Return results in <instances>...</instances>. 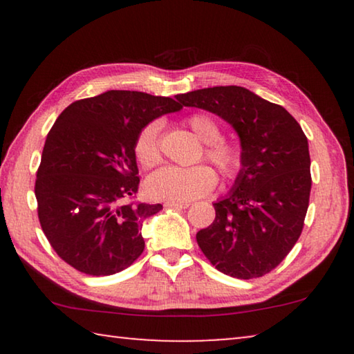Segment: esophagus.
<instances>
[{
  "mask_svg": "<svg viewBox=\"0 0 354 354\" xmlns=\"http://www.w3.org/2000/svg\"><path fill=\"white\" fill-rule=\"evenodd\" d=\"M190 205L189 203H165V207H173V209H187Z\"/></svg>",
  "mask_w": 354,
  "mask_h": 354,
  "instance_id": "obj_1",
  "label": "esophagus"
}]
</instances>
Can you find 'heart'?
<instances>
[{
	"label": "heart",
	"mask_w": 354,
	"mask_h": 354,
	"mask_svg": "<svg viewBox=\"0 0 354 354\" xmlns=\"http://www.w3.org/2000/svg\"><path fill=\"white\" fill-rule=\"evenodd\" d=\"M187 127L206 143L205 158L220 171L226 181H234L245 169V151L241 143L225 140L220 123L209 113H192L185 118ZM133 153L142 169H153L162 159L160 156V123L148 122L139 129ZM218 178L207 165L165 167L147 179V195L167 203H187L203 198L217 187Z\"/></svg>",
	"instance_id": "obj_1"
}]
</instances>
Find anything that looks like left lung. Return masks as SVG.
<instances>
[{"instance_id": "1", "label": "left lung", "mask_w": 354, "mask_h": 354, "mask_svg": "<svg viewBox=\"0 0 354 354\" xmlns=\"http://www.w3.org/2000/svg\"><path fill=\"white\" fill-rule=\"evenodd\" d=\"M183 106L220 115L241 137L245 169L196 242L218 272L261 278L290 253L309 206L310 158L301 127L283 106L237 86L176 95Z\"/></svg>"}]
</instances>
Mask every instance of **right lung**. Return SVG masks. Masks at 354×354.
<instances>
[{
  "mask_svg": "<svg viewBox=\"0 0 354 354\" xmlns=\"http://www.w3.org/2000/svg\"><path fill=\"white\" fill-rule=\"evenodd\" d=\"M169 97L109 91L65 107L46 136L35 178L41 231L77 272L109 277L143 253L142 221L162 209L136 200L139 129L181 109Z\"/></svg>",
  "mask_w": 354,
  "mask_h": 354,
  "instance_id": "add662e5",
  "label": "right lung"
}]
</instances>
